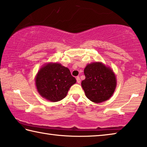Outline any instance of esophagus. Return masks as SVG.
<instances>
[{
    "instance_id": "34e87169",
    "label": "esophagus",
    "mask_w": 147,
    "mask_h": 147,
    "mask_svg": "<svg viewBox=\"0 0 147 147\" xmlns=\"http://www.w3.org/2000/svg\"><path fill=\"white\" fill-rule=\"evenodd\" d=\"M76 82H78V84L79 83H80V77L79 76H77L76 77Z\"/></svg>"
}]
</instances>
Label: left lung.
<instances>
[{"mask_svg": "<svg viewBox=\"0 0 147 147\" xmlns=\"http://www.w3.org/2000/svg\"><path fill=\"white\" fill-rule=\"evenodd\" d=\"M84 73L86 78L82 82V87L91 101L100 103L113 95L117 80L111 68L101 62H93L87 65Z\"/></svg>", "mask_w": 147, "mask_h": 147, "instance_id": "obj_1", "label": "left lung"}]
</instances>
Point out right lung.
<instances>
[{
  "instance_id": "1",
  "label": "right lung",
  "mask_w": 147,
  "mask_h": 147,
  "mask_svg": "<svg viewBox=\"0 0 147 147\" xmlns=\"http://www.w3.org/2000/svg\"><path fill=\"white\" fill-rule=\"evenodd\" d=\"M76 82L69 69L58 63L44 65L36 76L38 93L42 97L51 102L64 98L69 88Z\"/></svg>"
}]
</instances>
